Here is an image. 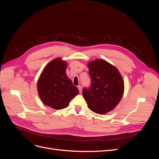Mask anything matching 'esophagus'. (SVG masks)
<instances>
[{
    "mask_svg": "<svg viewBox=\"0 0 159 159\" xmlns=\"http://www.w3.org/2000/svg\"><path fill=\"white\" fill-rule=\"evenodd\" d=\"M78 88L79 89V91H80V93H81V85H78Z\"/></svg>",
    "mask_w": 159,
    "mask_h": 159,
    "instance_id": "obj_1",
    "label": "esophagus"
}]
</instances>
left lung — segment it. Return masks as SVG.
Listing matches in <instances>:
<instances>
[{"label":"left lung","mask_w":159,"mask_h":159,"mask_svg":"<svg viewBox=\"0 0 159 159\" xmlns=\"http://www.w3.org/2000/svg\"><path fill=\"white\" fill-rule=\"evenodd\" d=\"M91 84L84 88L83 96L90 110L106 114L115 109L124 93V82L116 67L102 59L88 62Z\"/></svg>","instance_id":"obj_1"}]
</instances>
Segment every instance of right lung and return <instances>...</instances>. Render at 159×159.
<instances>
[{"instance_id": "right-lung-1", "label": "right lung", "mask_w": 159, "mask_h": 159, "mask_svg": "<svg viewBox=\"0 0 159 159\" xmlns=\"http://www.w3.org/2000/svg\"><path fill=\"white\" fill-rule=\"evenodd\" d=\"M66 68V61L57 57L45 66L37 82L42 103L56 110L68 107L70 101L79 93L78 88L67 76Z\"/></svg>"}]
</instances>
